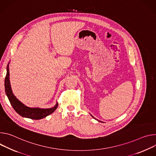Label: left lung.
<instances>
[{
  "label": "left lung",
  "instance_id": "8db88e82",
  "mask_svg": "<svg viewBox=\"0 0 156 156\" xmlns=\"http://www.w3.org/2000/svg\"><path fill=\"white\" fill-rule=\"evenodd\" d=\"M99 122H100V121H99Z\"/></svg>",
  "mask_w": 156,
  "mask_h": 156
}]
</instances>
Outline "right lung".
Listing matches in <instances>:
<instances>
[{"instance_id":"1","label":"right lung","mask_w":156,"mask_h":156,"mask_svg":"<svg viewBox=\"0 0 156 156\" xmlns=\"http://www.w3.org/2000/svg\"><path fill=\"white\" fill-rule=\"evenodd\" d=\"M9 63L7 67V74L5 78V90L6 95L9 100L11 105L15 112L24 118H28L32 119H40L49 115L53 113L57 108L58 104L56 103L54 107L50 108H30L25 106L23 103L16 98L13 95L9 80Z\"/></svg>"}]
</instances>
